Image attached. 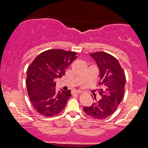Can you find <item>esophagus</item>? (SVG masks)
<instances>
[{"label":"esophagus","instance_id":"34e87169","mask_svg":"<svg viewBox=\"0 0 148 148\" xmlns=\"http://www.w3.org/2000/svg\"><path fill=\"white\" fill-rule=\"evenodd\" d=\"M81 91H78V90H72V94H75V93H81Z\"/></svg>","mask_w":148,"mask_h":148}]
</instances>
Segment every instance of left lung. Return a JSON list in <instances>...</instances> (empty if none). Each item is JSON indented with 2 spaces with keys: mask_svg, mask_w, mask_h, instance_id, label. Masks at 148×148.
<instances>
[{
  "mask_svg": "<svg viewBox=\"0 0 148 148\" xmlns=\"http://www.w3.org/2000/svg\"><path fill=\"white\" fill-rule=\"evenodd\" d=\"M96 61L100 71L101 82L99 89L101 99L84 111L92 118L104 119L113 114L124 97L126 82L125 72L116 57L106 52L90 53Z\"/></svg>",
  "mask_w": 148,
  "mask_h": 148,
  "instance_id": "left-lung-1",
  "label": "left lung"
}]
</instances>
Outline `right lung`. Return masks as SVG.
<instances>
[{
  "mask_svg": "<svg viewBox=\"0 0 148 148\" xmlns=\"http://www.w3.org/2000/svg\"><path fill=\"white\" fill-rule=\"evenodd\" d=\"M76 54L61 49H48L37 56L29 66L27 92L32 106L42 116H55L66 106L71 91L57 92L55 79L64 76L65 69L77 58Z\"/></svg>",
  "mask_w": 148,
  "mask_h": 148,
  "instance_id": "add662e5",
  "label": "right lung"
}]
</instances>
